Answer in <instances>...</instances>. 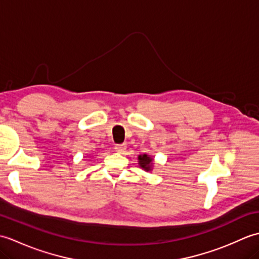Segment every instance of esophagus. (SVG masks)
I'll use <instances>...</instances> for the list:
<instances>
[{
    "label": "esophagus",
    "instance_id": "1",
    "mask_svg": "<svg viewBox=\"0 0 259 259\" xmlns=\"http://www.w3.org/2000/svg\"><path fill=\"white\" fill-rule=\"evenodd\" d=\"M125 148H126V145H124V144H118L114 146V149L117 152H124Z\"/></svg>",
    "mask_w": 259,
    "mask_h": 259
}]
</instances>
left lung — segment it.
Listing matches in <instances>:
<instances>
[{
  "label": "left lung",
  "mask_w": 259,
  "mask_h": 259,
  "mask_svg": "<svg viewBox=\"0 0 259 259\" xmlns=\"http://www.w3.org/2000/svg\"><path fill=\"white\" fill-rule=\"evenodd\" d=\"M151 161H152V159L148 155L139 156V164H140V167L144 168L145 170H147V171H149V170L151 169Z\"/></svg>",
  "instance_id": "1"
}]
</instances>
